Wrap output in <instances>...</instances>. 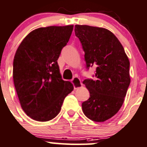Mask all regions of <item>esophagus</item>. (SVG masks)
Segmentation results:
<instances>
[{
  "mask_svg": "<svg viewBox=\"0 0 147 147\" xmlns=\"http://www.w3.org/2000/svg\"><path fill=\"white\" fill-rule=\"evenodd\" d=\"M72 84L74 85V88L75 89H77V88H80L82 86V83L81 82V80L78 78V77H75L73 80H72Z\"/></svg>",
  "mask_w": 147,
  "mask_h": 147,
  "instance_id": "1",
  "label": "esophagus"
}]
</instances>
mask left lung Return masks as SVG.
<instances>
[{
	"label": "left lung",
	"mask_w": 147,
	"mask_h": 147,
	"mask_svg": "<svg viewBox=\"0 0 147 147\" xmlns=\"http://www.w3.org/2000/svg\"><path fill=\"white\" fill-rule=\"evenodd\" d=\"M75 32L85 52L87 67L96 66L97 80L83 82L90 97L82 103V110L92 121H105L123 105L130 83V61L122 45L110 30L75 25Z\"/></svg>",
	"instance_id": "8db88e82"
}]
</instances>
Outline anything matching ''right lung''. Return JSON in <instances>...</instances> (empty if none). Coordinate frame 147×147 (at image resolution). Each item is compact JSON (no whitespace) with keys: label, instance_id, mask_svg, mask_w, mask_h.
<instances>
[{"label":"right lung","instance_id":"1","mask_svg":"<svg viewBox=\"0 0 147 147\" xmlns=\"http://www.w3.org/2000/svg\"><path fill=\"white\" fill-rule=\"evenodd\" d=\"M73 25L41 27L32 30L16 51L13 80L21 107L32 119L47 121L60 112L74 89L61 79L57 60L68 42Z\"/></svg>","mask_w":147,"mask_h":147}]
</instances>
